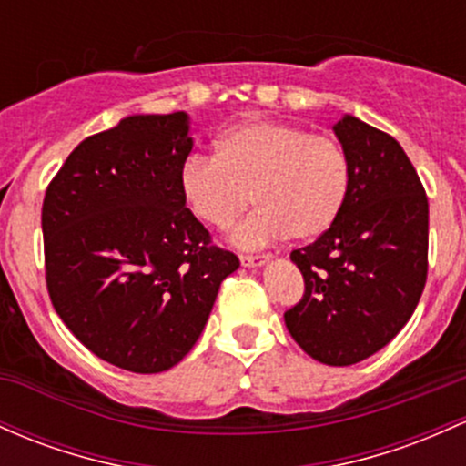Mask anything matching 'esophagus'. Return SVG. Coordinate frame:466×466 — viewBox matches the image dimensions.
<instances>
[{
	"instance_id": "34e87169",
	"label": "esophagus",
	"mask_w": 466,
	"mask_h": 466,
	"mask_svg": "<svg viewBox=\"0 0 466 466\" xmlns=\"http://www.w3.org/2000/svg\"><path fill=\"white\" fill-rule=\"evenodd\" d=\"M269 254H241L243 268H258V265L268 263Z\"/></svg>"
}]
</instances>
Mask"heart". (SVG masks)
I'll use <instances>...</instances> for the list:
<instances>
[{
	"mask_svg": "<svg viewBox=\"0 0 466 466\" xmlns=\"http://www.w3.org/2000/svg\"><path fill=\"white\" fill-rule=\"evenodd\" d=\"M183 201L214 229H228L257 203L234 232L241 248L276 238L320 237L347 206L351 163L334 137L285 121L252 119L228 127L214 141V157L194 155L178 175Z\"/></svg>",
	"mask_w": 466,
	"mask_h": 466,
	"instance_id": "1",
	"label": "heart"
}]
</instances>
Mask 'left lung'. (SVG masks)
<instances>
[{"label":"left lung","instance_id":"obj_1","mask_svg":"<svg viewBox=\"0 0 466 466\" xmlns=\"http://www.w3.org/2000/svg\"><path fill=\"white\" fill-rule=\"evenodd\" d=\"M334 132L351 163L350 198L325 234L289 254L305 291L285 325L314 360L347 367L411 319L427 283L429 203L393 137L350 115Z\"/></svg>","mask_w":466,"mask_h":466}]
</instances>
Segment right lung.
<instances>
[{
    "label": "right lung",
    "instance_id": "add662e5",
    "mask_svg": "<svg viewBox=\"0 0 466 466\" xmlns=\"http://www.w3.org/2000/svg\"><path fill=\"white\" fill-rule=\"evenodd\" d=\"M187 130L186 112L127 116L81 141L44 197L55 311L92 354L135 374L183 360L238 268L183 201Z\"/></svg>",
    "mask_w": 466,
    "mask_h": 466
}]
</instances>
